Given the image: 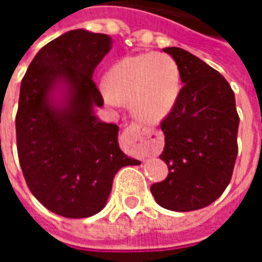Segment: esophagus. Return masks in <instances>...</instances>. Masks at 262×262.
I'll return each instance as SVG.
<instances>
[{"instance_id":"esophagus-1","label":"esophagus","mask_w":262,"mask_h":262,"mask_svg":"<svg viewBox=\"0 0 262 262\" xmlns=\"http://www.w3.org/2000/svg\"><path fill=\"white\" fill-rule=\"evenodd\" d=\"M126 139L130 148L136 154L140 156H147L150 151H153V144H151V132L147 127L139 125V123H130L125 130Z\"/></svg>"}]
</instances>
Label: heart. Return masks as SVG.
I'll return each mask as SVG.
<instances>
[{"label":"heart","mask_w":262,"mask_h":262,"mask_svg":"<svg viewBox=\"0 0 262 262\" xmlns=\"http://www.w3.org/2000/svg\"><path fill=\"white\" fill-rule=\"evenodd\" d=\"M105 99L130 102L137 119L157 123L176 106L181 91L177 61L167 53H140L116 61L105 75Z\"/></svg>","instance_id":"1"}]
</instances>
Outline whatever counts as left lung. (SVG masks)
I'll use <instances>...</instances> for the list:
<instances>
[{
	"label": "left lung",
	"mask_w": 262,
	"mask_h": 262,
	"mask_svg": "<svg viewBox=\"0 0 262 262\" xmlns=\"http://www.w3.org/2000/svg\"><path fill=\"white\" fill-rule=\"evenodd\" d=\"M176 60L184 86L176 106L161 122L168 165L164 181L150 191L160 206L191 212L214 202L230 182L237 157L238 115L225 77L180 48H165Z\"/></svg>",
	"instance_id": "left-lung-1"
}]
</instances>
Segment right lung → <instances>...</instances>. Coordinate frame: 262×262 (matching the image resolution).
<instances>
[{"mask_svg":"<svg viewBox=\"0 0 262 262\" xmlns=\"http://www.w3.org/2000/svg\"><path fill=\"white\" fill-rule=\"evenodd\" d=\"M111 49L108 35L66 32L37 52L20 82V168L33 196L64 217L101 212L116 172L140 164L120 150L118 125L95 115L103 99L92 74Z\"/></svg>","mask_w":262,"mask_h":262,"instance_id":"right-lung-1","label":"right lung"}]
</instances>
